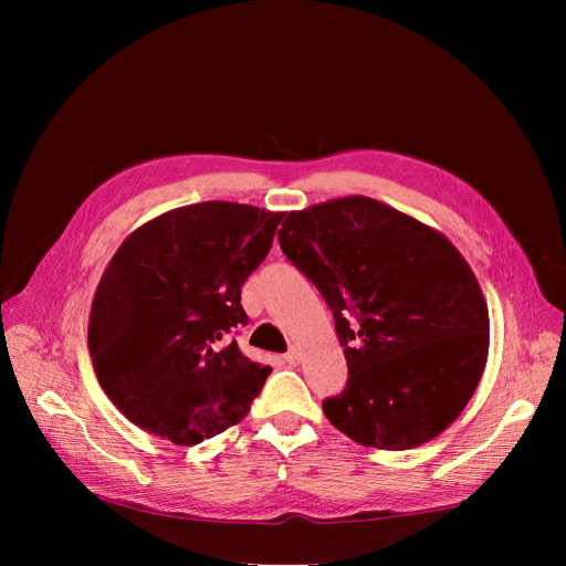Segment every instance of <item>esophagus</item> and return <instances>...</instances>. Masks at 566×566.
<instances>
[{
    "mask_svg": "<svg viewBox=\"0 0 566 566\" xmlns=\"http://www.w3.org/2000/svg\"><path fill=\"white\" fill-rule=\"evenodd\" d=\"M285 364H290V366H297L300 364V349H290L287 354H285Z\"/></svg>",
    "mask_w": 566,
    "mask_h": 566,
    "instance_id": "obj_1",
    "label": "esophagus"
}]
</instances>
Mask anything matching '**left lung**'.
I'll return each mask as SVG.
<instances>
[{
    "instance_id": "left-lung-1",
    "label": "left lung",
    "mask_w": 566,
    "mask_h": 566,
    "mask_svg": "<svg viewBox=\"0 0 566 566\" xmlns=\"http://www.w3.org/2000/svg\"><path fill=\"white\" fill-rule=\"evenodd\" d=\"M279 243L333 310L345 347L347 387L323 399L325 418L387 451L447 430L489 354L486 300L462 254L366 196L285 214Z\"/></svg>"
}]
</instances>
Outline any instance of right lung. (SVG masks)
<instances>
[{
  "mask_svg": "<svg viewBox=\"0 0 566 566\" xmlns=\"http://www.w3.org/2000/svg\"><path fill=\"white\" fill-rule=\"evenodd\" d=\"M283 214L238 202L165 212L117 248L96 287V378L142 430L191 447L241 422L271 368L235 339L241 287L264 262Z\"/></svg>",
  "mask_w": 566,
  "mask_h": 566,
  "instance_id": "obj_1",
  "label": "right lung"
}]
</instances>
